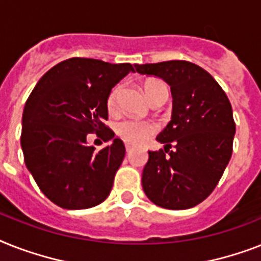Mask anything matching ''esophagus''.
Masks as SVG:
<instances>
[{
  "label": "esophagus",
  "instance_id": "esophagus-1",
  "mask_svg": "<svg viewBox=\"0 0 261 261\" xmlns=\"http://www.w3.org/2000/svg\"><path fill=\"white\" fill-rule=\"evenodd\" d=\"M131 150H133V146L128 145V143H126V151H127V152H130Z\"/></svg>",
  "mask_w": 261,
  "mask_h": 261
}]
</instances>
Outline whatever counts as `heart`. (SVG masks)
Returning <instances> with one entry per match:
<instances>
[{
    "label": "heart",
    "mask_w": 261,
    "mask_h": 261,
    "mask_svg": "<svg viewBox=\"0 0 261 261\" xmlns=\"http://www.w3.org/2000/svg\"><path fill=\"white\" fill-rule=\"evenodd\" d=\"M143 90H145L146 96L149 97V100L155 101L160 97L167 95V87L162 80L158 79H149L143 84ZM122 92V86L118 84L111 90L109 97H107V110L110 114H116L118 112V100H119V95ZM116 134L118 137L124 141L128 145H141L149 141L152 135L155 134L158 130L155 122L152 120H141V119H126L119 120L116 123Z\"/></svg>",
    "instance_id": "obj_1"
}]
</instances>
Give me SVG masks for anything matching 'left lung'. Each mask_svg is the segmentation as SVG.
I'll return each instance as SVG.
<instances>
[{
	"mask_svg": "<svg viewBox=\"0 0 261 261\" xmlns=\"http://www.w3.org/2000/svg\"><path fill=\"white\" fill-rule=\"evenodd\" d=\"M135 69L165 80L173 96L170 123L156 137L166 147L149 151L143 190L165 209L196 206L215 190L232 155L236 124L229 99L205 69L190 61L135 64Z\"/></svg>",
	"mask_w": 261,
	"mask_h": 261,
	"instance_id": "left-lung-1",
	"label": "left lung"
}]
</instances>
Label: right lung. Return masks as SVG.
I'll return each mask as SVG.
<instances>
[{
  "label": "right lung",
  "instance_id": "add662e5",
  "mask_svg": "<svg viewBox=\"0 0 261 261\" xmlns=\"http://www.w3.org/2000/svg\"><path fill=\"white\" fill-rule=\"evenodd\" d=\"M128 72H134L130 63L72 57L46 72L28 97L21 131L25 165L57 206L87 209L109 197L126 154L123 142L114 139L96 151L87 137H115L105 124L107 97Z\"/></svg>",
  "mask_w": 261,
  "mask_h": 261
}]
</instances>
